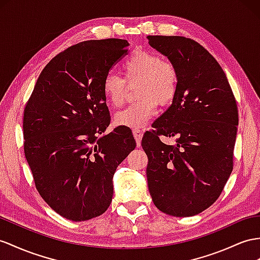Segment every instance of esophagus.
I'll return each mask as SVG.
<instances>
[{"label": "esophagus", "mask_w": 260, "mask_h": 260, "mask_svg": "<svg viewBox=\"0 0 260 260\" xmlns=\"http://www.w3.org/2000/svg\"><path fill=\"white\" fill-rule=\"evenodd\" d=\"M133 135H134L135 141L137 143V146L139 147V146H141L142 137H143V131L139 129V128H134V129H133Z\"/></svg>", "instance_id": "esophagus-1"}]
</instances>
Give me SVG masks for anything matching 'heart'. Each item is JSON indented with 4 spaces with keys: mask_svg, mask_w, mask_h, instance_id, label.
<instances>
[{
    "mask_svg": "<svg viewBox=\"0 0 260 260\" xmlns=\"http://www.w3.org/2000/svg\"><path fill=\"white\" fill-rule=\"evenodd\" d=\"M125 81L138 82L136 99L138 101L115 114L117 126L141 128L156 114L157 104L169 105L177 95L179 75L176 67L161 60L154 52L136 49L123 62ZM103 94L112 106L119 108L125 102L126 88L122 78L115 75L106 76L102 84Z\"/></svg>",
    "mask_w": 260,
    "mask_h": 260,
    "instance_id": "obj_1",
    "label": "heart"
}]
</instances>
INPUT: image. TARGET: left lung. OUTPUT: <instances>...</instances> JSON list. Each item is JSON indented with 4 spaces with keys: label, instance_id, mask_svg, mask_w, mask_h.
Returning a JSON list of instances; mask_svg holds the SVG:
<instances>
[{
    "label": "left lung",
    "instance_id": "left-lung-1",
    "mask_svg": "<svg viewBox=\"0 0 260 260\" xmlns=\"http://www.w3.org/2000/svg\"><path fill=\"white\" fill-rule=\"evenodd\" d=\"M147 38L179 75L172 104L142 141L149 193L166 214L193 216L216 201L231 176L236 100L221 66L203 46L181 36ZM161 135L177 136V144H164Z\"/></svg>",
    "mask_w": 260,
    "mask_h": 260
}]
</instances>
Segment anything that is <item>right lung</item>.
Masks as SVG:
<instances>
[{
  "label": "right lung",
  "mask_w": 260,
  "mask_h": 260,
  "mask_svg": "<svg viewBox=\"0 0 260 260\" xmlns=\"http://www.w3.org/2000/svg\"><path fill=\"white\" fill-rule=\"evenodd\" d=\"M125 39L86 41L45 67L24 110L26 160L39 194L67 219L108 210L117 166L136 147L132 131L111 122L102 84L127 54Z\"/></svg>",
  "instance_id": "add662e5"
}]
</instances>
